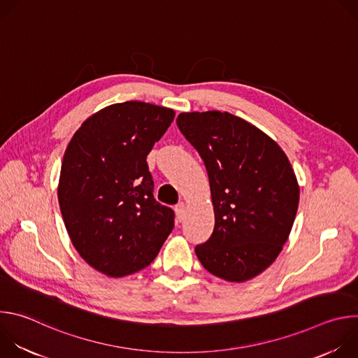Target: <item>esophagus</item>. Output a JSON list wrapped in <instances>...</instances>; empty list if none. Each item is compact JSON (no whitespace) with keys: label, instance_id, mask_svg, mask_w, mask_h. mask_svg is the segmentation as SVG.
<instances>
[{"label":"esophagus","instance_id":"1","mask_svg":"<svg viewBox=\"0 0 358 358\" xmlns=\"http://www.w3.org/2000/svg\"><path fill=\"white\" fill-rule=\"evenodd\" d=\"M176 214H177V220L182 221L185 218V203L184 202H178L176 206Z\"/></svg>","mask_w":358,"mask_h":358}]
</instances>
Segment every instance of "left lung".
<instances>
[{"mask_svg": "<svg viewBox=\"0 0 358 358\" xmlns=\"http://www.w3.org/2000/svg\"><path fill=\"white\" fill-rule=\"evenodd\" d=\"M177 126L206 164L215 214L196 258L228 282L258 276L278 258L297 213L289 159L268 134L228 112L180 113Z\"/></svg>", "mask_w": 358, "mask_h": 358, "instance_id": "obj_1", "label": "left lung"}]
</instances>
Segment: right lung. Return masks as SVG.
Listing matches in <instances>:
<instances>
[{
	"mask_svg": "<svg viewBox=\"0 0 358 358\" xmlns=\"http://www.w3.org/2000/svg\"><path fill=\"white\" fill-rule=\"evenodd\" d=\"M174 110L130 100L99 110L69 141L58 199L86 264L110 278L148 266L174 228V211L152 195L147 156Z\"/></svg>",
	"mask_w": 358,
	"mask_h": 358,
	"instance_id": "1",
	"label": "right lung"
}]
</instances>
